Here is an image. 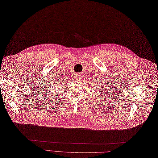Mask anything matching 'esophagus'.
I'll return each mask as SVG.
<instances>
[{"label":"esophagus","instance_id":"1","mask_svg":"<svg viewBox=\"0 0 158 158\" xmlns=\"http://www.w3.org/2000/svg\"><path fill=\"white\" fill-rule=\"evenodd\" d=\"M80 77H81L80 74H77V75H75V78L77 79V80H78L79 79H80Z\"/></svg>","mask_w":158,"mask_h":158}]
</instances>
